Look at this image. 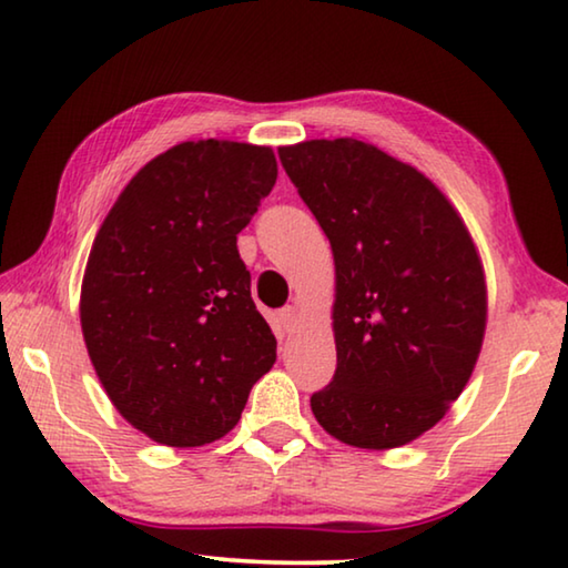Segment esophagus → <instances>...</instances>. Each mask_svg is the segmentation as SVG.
Instances as JSON below:
<instances>
[{"mask_svg":"<svg viewBox=\"0 0 568 568\" xmlns=\"http://www.w3.org/2000/svg\"><path fill=\"white\" fill-rule=\"evenodd\" d=\"M277 318H281V328H283V333H295L297 323H301V315H297L295 307H283V311H281V315H277Z\"/></svg>","mask_w":568,"mask_h":568,"instance_id":"obj_1","label":"esophagus"}]
</instances>
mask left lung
<instances>
[{
    "label": "left lung",
    "instance_id": "obj_1",
    "mask_svg": "<svg viewBox=\"0 0 568 568\" xmlns=\"http://www.w3.org/2000/svg\"><path fill=\"white\" fill-rule=\"evenodd\" d=\"M335 263L338 368L313 393L341 444L406 446L446 416L486 333V277L468 227L423 172L368 142L277 148Z\"/></svg>",
    "mask_w": 568,
    "mask_h": 568
}]
</instances>
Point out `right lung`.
Wrapping results in <instances>:
<instances>
[{"mask_svg": "<svg viewBox=\"0 0 568 568\" xmlns=\"http://www.w3.org/2000/svg\"><path fill=\"white\" fill-rule=\"evenodd\" d=\"M275 180L271 148L180 142L128 182L94 237L84 345L112 406L162 446L223 438L273 368L237 233Z\"/></svg>", "mask_w": 568, "mask_h": 568, "instance_id": "obj_1", "label": "right lung"}]
</instances>
